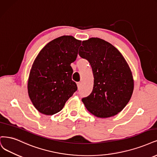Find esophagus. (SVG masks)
I'll return each mask as SVG.
<instances>
[{
	"mask_svg": "<svg viewBox=\"0 0 157 157\" xmlns=\"http://www.w3.org/2000/svg\"><path fill=\"white\" fill-rule=\"evenodd\" d=\"M81 86H82V83H81L80 82H77V87H78V89H80V88Z\"/></svg>",
	"mask_w": 157,
	"mask_h": 157,
	"instance_id": "obj_1",
	"label": "esophagus"
}]
</instances>
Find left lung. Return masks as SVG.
<instances>
[{
	"label": "left lung",
	"mask_w": 157,
	"mask_h": 157,
	"mask_svg": "<svg viewBox=\"0 0 157 157\" xmlns=\"http://www.w3.org/2000/svg\"><path fill=\"white\" fill-rule=\"evenodd\" d=\"M82 45L78 55L90 62L94 77L92 91L82 101L97 117L115 116L125 107L133 92L130 67L120 52L109 42L91 37Z\"/></svg>",
	"instance_id": "left-lung-1"
}]
</instances>
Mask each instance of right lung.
I'll return each mask as SVG.
<instances>
[{"label":"right lung","instance_id":"1","mask_svg":"<svg viewBox=\"0 0 157 157\" xmlns=\"http://www.w3.org/2000/svg\"><path fill=\"white\" fill-rule=\"evenodd\" d=\"M81 41L63 36L47 44L32 64L28 92L36 109L45 115L60 112L77 90L71 63L76 60Z\"/></svg>","mask_w":157,"mask_h":157}]
</instances>
